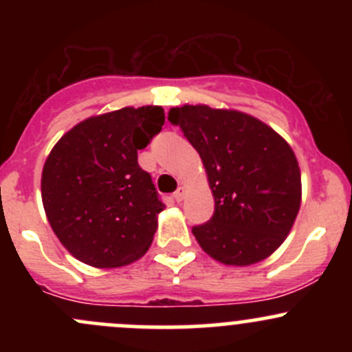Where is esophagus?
<instances>
[{"instance_id":"obj_1","label":"esophagus","mask_w":352,"mask_h":352,"mask_svg":"<svg viewBox=\"0 0 352 352\" xmlns=\"http://www.w3.org/2000/svg\"><path fill=\"white\" fill-rule=\"evenodd\" d=\"M184 194H186V190H184L182 187H179V189H177L175 192H173V199H175L177 202H180L184 199Z\"/></svg>"}]
</instances>
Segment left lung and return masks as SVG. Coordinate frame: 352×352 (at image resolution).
<instances>
[{"label": "left lung", "instance_id": "obj_1", "mask_svg": "<svg viewBox=\"0 0 352 352\" xmlns=\"http://www.w3.org/2000/svg\"><path fill=\"white\" fill-rule=\"evenodd\" d=\"M168 120L197 150L214 196L211 219L192 226L202 250L228 265L271 255L300 209V166L289 144L236 110L184 105L170 110Z\"/></svg>", "mask_w": 352, "mask_h": 352}]
</instances>
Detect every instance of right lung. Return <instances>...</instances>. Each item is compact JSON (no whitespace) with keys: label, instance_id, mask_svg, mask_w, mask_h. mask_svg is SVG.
Segmentation results:
<instances>
[{"label":"right lung","instance_id":"right-lung-1","mask_svg":"<svg viewBox=\"0 0 352 352\" xmlns=\"http://www.w3.org/2000/svg\"><path fill=\"white\" fill-rule=\"evenodd\" d=\"M162 107H126L90 117L52 148L42 170V202L67 250L94 267L144 255L165 204L138 150L162 131Z\"/></svg>","mask_w":352,"mask_h":352}]
</instances>
